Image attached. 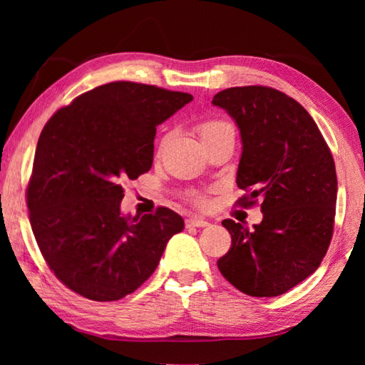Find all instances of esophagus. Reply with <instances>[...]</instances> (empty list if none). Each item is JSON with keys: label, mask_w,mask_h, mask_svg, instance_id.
I'll return each mask as SVG.
<instances>
[{"label": "esophagus", "mask_w": 365, "mask_h": 365, "mask_svg": "<svg viewBox=\"0 0 365 365\" xmlns=\"http://www.w3.org/2000/svg\"><path fill=\"white\" fill-rule=\"evenodd\" d=\"M185 224H187V227H207L208 226V221L202 220V218H188L187 221H185Z\"/></svg>", "instance_id": "1"}]
</instances>
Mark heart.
<instances>
[{"label": "heart", "mask_w": 365, "mask_h": 365, "mask_svg": "<svg viewBox=\"0 0 365 365\" xmlns=\"http://www.w3.org/2000/svg\"><path fill=\"white\" fill-rule=\"evenodd\" d=\"M226 128H232L227 122H222V120H205V122H200L197 125V133L200 136V139H205L208 136H212L215 133H218L221 130H226ZM165 144V141H163ZM195 200L199 205H204L205 204V199L202 196L196 195Z\"/></svg>", "instance_id": "b5f03b06"}]
</instances>
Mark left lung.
<instances>
[{
  "label": "left lung",
  "instance_id": "8db88e82",
  "mask_svg": "<svg viewBox=\"0 0 365 365\" xmlns=\"http://www.w3.org/2000/svg\"><path fill=\"white\" fill-rule=\"evenodd\" d=\"M242 136L237 185L243 207L260 199L263 220L250 230L224 220L230 250L221 274L250 297H279L311 276L334 229L337 175L319 127L297 100L265 86L229 88L212 100Z\"/></svg>",
  "mask_w": 365,
  "mask_h": 365
}]
</instances>
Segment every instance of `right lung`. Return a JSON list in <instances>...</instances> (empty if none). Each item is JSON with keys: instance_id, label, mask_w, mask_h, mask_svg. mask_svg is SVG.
I'll use <instances>...</instances> for the list:
<instances>
[{"instance_id": "add662e5", "label": "right lung", "mask_w": 365, "mask_h": 365, "mask_svg": "<svg viewBox=\"0 0 365 365\" xmlns=\"http://www.w3.org/2000/svg\"><path fill=\"white\" fill-rule=\"evenodd\" d=\"M192 100L185 92L114 81L76 97L38 136L26 202L33 234L61 282L81 297L115 301L157 269L183 218L120 213L125 180L152 168L157 125Z\"/></svg>"}]
</instances>
